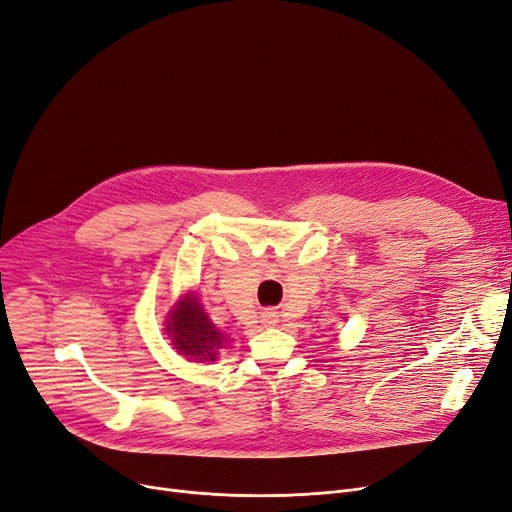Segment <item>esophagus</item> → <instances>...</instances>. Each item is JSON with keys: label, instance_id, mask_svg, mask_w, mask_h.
I'll return each mask as SVG.
<instances>
[{"label": "esophagus", "instance_id": "34e87169", "mask_svg": "<svg viewBox=\"0 0 512 512\" xmlns=\"http://www.w3.org/2000/svg\"><path fill=\"white\" fill-rule=\"evenodd\" d=\"M278 322V316H276V311H263V314H261V324L263 326H274Z\"/></svg>", "mask_w": 512, "mask_h": 512}]
</instances>
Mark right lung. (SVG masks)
<instances>
[{
	"label": "right lung",
	"instance_id": "1",
	"mask_svg": "<svg viewBox=\"0 0 512 512\" xmlns=\"http://www.w3.org/2000/svg\"><path fill=\"white\" fill-rule=\"evenodd\" d=\"M165 332L173 349L192 362H215L217 351L226 343L224 332L209 320L194 293L182 295L171 307Z\"/></svg>",
	"mask_w": 512,
	"mask_h": 512
}]
</instances>
